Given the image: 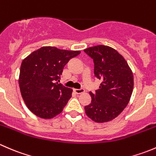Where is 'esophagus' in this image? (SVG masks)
I'll use <instances>...</instances> for the list:
<instances>
[{
	"label": "esophagus",
	"mask_w": 156,
	"mask_h": 156,
	"mask_svg": "<svg viewBox=\"0 0 156 156\" xmlns=\"http://www.w3.org/2000/svg\"><path fill=\"white\" fill-rule=\"evenodd\" d=\"M74 92L77 94H81L84 92V89L81 88V89H74Z\"/></svg>",
	"instance_id": "esophagus-1"
}]
</instances>
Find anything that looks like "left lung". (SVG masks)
<instances>
[{
  "mask_svg": "<svg viewBox=\"0 0 156 156\" xmlns=\"http://www.w3.org/2000/svg\"><path fill=\"white\" fill-rule=\"evenodd\" d=\"M93 59L94 75L102 80L100 89L90 92L91 103L84 106L86 115L97 123L112 121L125 109L133 88V75L125 58L106 45L86 48Z\"/></svg>",
  "mask_w": 156,
  "mask_h": 156,
  "instance_id": "1",
  "label": "left lung"
}]
</instances>
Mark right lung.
Returning <instances> with one entry per match:
<instances>
[{"label":"right lung","mask_w":156,"mask_h":156,"mask_svg":"<svg viewBox=\"0 0 156 156\" xmlns=\"http://www.w3.org/2000/svg\"><path fill=\"white\" fill-rule=\"evenodd\" d=\"M80 53V50L42 47L23 59L19 77L20 92L36 116L50 119L62 112L72 90L56 81L69 59Z\"/></svg>","instance_id":"right-lung-1"}]
</instances>
